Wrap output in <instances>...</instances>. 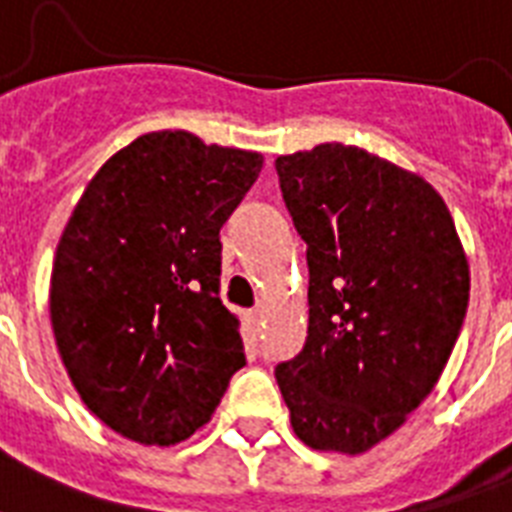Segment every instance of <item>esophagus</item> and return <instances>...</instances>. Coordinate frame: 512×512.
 I'll use <instances>...</instances> for the list:
<instances>
[{
  "mask_svg": "<svg viewBox=\"0 0 512 512\" xmlns=\"http://www.w3.org/2000/svg\"><path fill=\"white\" fill-rule=\"evenodd\" d=\"M244 327H247V332L252 337L257 335V332H260V311H247L244 313Z\"/></svg>",
  "mask_w": 512,
  "mask_h": 512,
  "instance_id": "obj_1",
  "label": "esophagus"
}]
</instances>
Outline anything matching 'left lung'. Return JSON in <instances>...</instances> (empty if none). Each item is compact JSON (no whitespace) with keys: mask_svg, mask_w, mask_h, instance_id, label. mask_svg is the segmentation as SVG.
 I'll return each mask as SVG.
<instances>
[{"mask_svg":"<svg viewBox=\"0 0 512 512\" xmlns=\"http://www.w3.org/2000/svg\"><path fill=\"white\" fill-rule=\"evenodd\" d=\"M308 244V337L276 366L297 438L361 454L428 398L460 337L470 268L444 199L364 148L276 159Z\"/></svg>","mask_w":512,"mask_h":512,"instance_id":"1","label":"left lung"}]
</instances>
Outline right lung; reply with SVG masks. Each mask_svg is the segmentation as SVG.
Listing matches in <instances>:
<instances>
[{"instance_id": "right-lung-1", "label": "right lung", "mask_w": 512, "mask_h": 512, "mask_svg": "<svg viewBox=\"0 0 512 512\" xmlns=\"http://www.w3.org/2000/svg\"><path fill=\"white\" fill-rule=\"evenodd\" d=\"M260 170L255 151L148 132L100 167L68 217L52 332L76 393L119 436L191 438L247 364L220 300V228Z\"/></svg>"}]
</instances>
